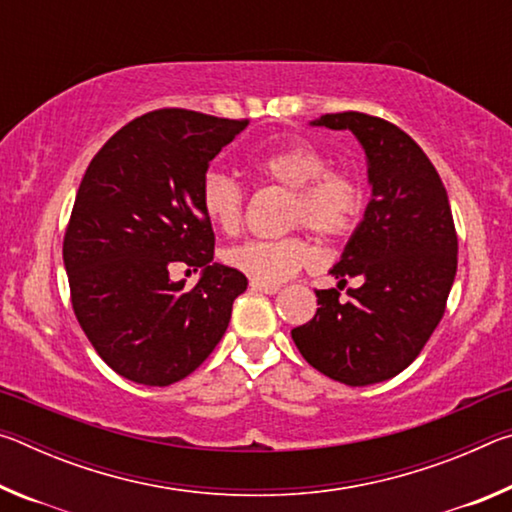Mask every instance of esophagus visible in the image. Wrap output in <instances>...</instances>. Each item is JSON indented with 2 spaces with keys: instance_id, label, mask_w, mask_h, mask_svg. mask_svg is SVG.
<instances>
[{
  "instance_id": "34e87169",
  "label": "esophagus",
  "mask_w": 512,
  "mask_h": 512,
  "mask_svg": "<svg viewBox=\"0 0 512 512\" xmlns=\"http://www.w3.org/2000/svg\"><path fill=\"white\" fill-rule=\"evenodd\" d=\"M250 289L259 291V293H268V296H273V293L280 291V284H262V282L250 280Z\"/></svg>"
}]
</instances>
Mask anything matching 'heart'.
<instances>
[{
    "label": "heart",
    "instance_id": "heart-1",
    "mask_svg": "<svg viewBox=\"0 0 512 512\" xmlns=\"http://www.w3.org/2000/svg\"><path fill=\"white\" fill-rule=\"evenodd\" d=\"M248 167L259 178L291 189V223H305L318 235L339 239L350 235L361 221L366 192L348 171L327 169L323 151L307 142H291L255 153ZM205 219L223 232H237L244 219V192L221 171H207L198 189ZM316 250L305 237L250 239L225 250V262L250 280L282 284L300 268L314 264Z\"/></svg>",
    "mask_w": 512,
    "mask_h": 512
}]
</instances>
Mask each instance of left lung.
<instances>
[{"instance_id": "1", "label": "left lung", "mask_w": 512, "mask_h": 512, "mask_svg": "<svg viewBox=\"0 0 512 512\" xmlns=\"http://www.w3.org/2000/svg\"><path fill=\"white\" fill-rule=\"evenodd\" d=\"M350 131L366 151L372 198L332 273L342 288L316 291L318 311L291 339L309 366L348 386L386 381L418 357L445 314L456 275L458 239L436 167L395 124L363 112L311 121Z\"/></svg>"}]
</instances>
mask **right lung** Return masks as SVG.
Here are the masks:
<instances>
[{"mask_svg":"<svg viewBox=\"0 0 512 512\" xmlns=\"http://www.w3.org/2000/svg\"><path fill=\"white\" fill-rule=\"evenodd\" d=\"M246 126L183 108L146 112L103 144L81 180L63 241L72 307L99 357L135 384L192 375L248 287L237 268L212 262L198 198L210 162ZM180 261L202 268L189 292L168 275Z\"/></svg>","mask_w":512,"mask_h":512,"instance_id":"obj_1","label":"right lung"}]
</instances>
